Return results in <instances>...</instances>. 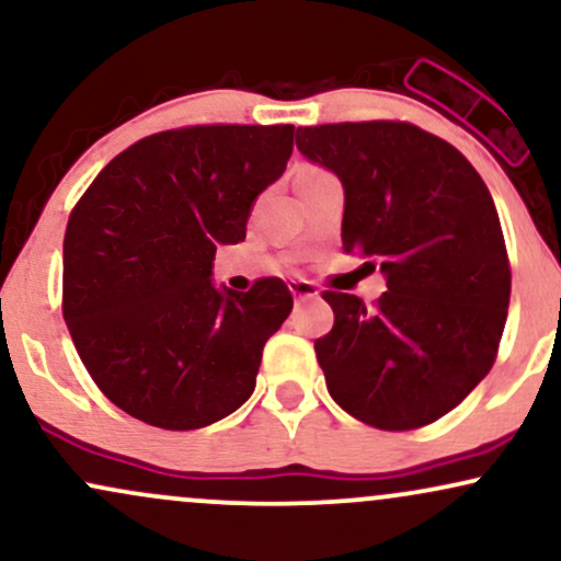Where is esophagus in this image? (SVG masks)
<instances>
[{"mask_svg": "<svg viewBox=\"0 0 561 561\" xmlns=\"http://www.w3.org/2000/svg\"><path fill=\"white\" fill-rule=\"evenodd\" d=\"M289 293L295 295V300H308V298H317L319 287L308 279H293L289 282Z\"/></svg>", "mask_w": 561, "mask_h": 561, "instance_id": "1", "label": "esophagus"}]
</instances>
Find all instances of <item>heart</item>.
I'll use <instances>...</instances> for the list:
<instances>
[{"mask_svg": "<svg viewBox=\"0 0 561 561\" xmlns=\"http://www.w3.org/2000/svg\"><path fill=\"white\" fill-rule=\"evenodd\" d=\"M319 173H324V171L313 169V165H300L298 173H295V179H298V182H306V179H311V176H319Z\"/></svg>", "mask_w": 561, "mask_h": 561, "instance_id": "b5f03b06", "label": "heart"}]
</instances>
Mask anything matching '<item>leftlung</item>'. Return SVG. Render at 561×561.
I'll return each instance as SVG.
<instances>
[{"instance_id": "8db88e82", "label": "left lung", "mask_w": 561, "mask_h": 561, "mask_svg": "<svg viewBox=\"0 0 561 561\" xmlns=\"http://www.w3.org/2000/svg\"><path fill=\"white\" fill-rule=\"evenodd\" d=\"M298 150L345 186L343 248L388 289H324L334 327L317 347L327 390L358 422L433 424L499 356L512 266L491 192L446 139L405 121L300 126Z\"/></svg>"}]
</instances>
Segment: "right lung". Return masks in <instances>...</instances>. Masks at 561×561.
<instances>
[{"instance_id": "add662e5", "label": "right lung", "mask_w": 561, "mask_h": 561, "mask_svg": "<svg viewBox=\"0 0 561 561\" xmlns=\"http://www.w3.org/2000/svg\"><path fill=\"white\" fill-rule=\"evenodd\" d=\"M295 126L203 124L150 134L105 165L68 218L62 317L94 385L134 420L199 430L240 409L263 345L293 311L279 276L210 282Z\"/></svg>"}]
</instances>
